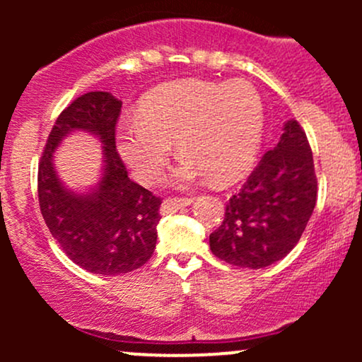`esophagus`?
<instances>
[{
	"instance_id": "esophagus-1",
	"label": "esophagus",
	"mask_w": 362,
	"mask_h": 362,
	"mask_svg": "<svg viewBox=\"0 0 362 362\" xmlns=\"http://www.w3.org/2000/svg\"><path fill=\"white\" fill-rule=\"evenodd\" d=\"M190 204H192V199H189V197H187V199H178V197L167 199V201L161 204V213H163V214L175 213V211L180 209V207L190 206Z\"/></svg>"
}]
</instances>
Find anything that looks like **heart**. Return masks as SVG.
Returning <instances> with one entry per match:
<instances>
[{
	"label": "heart",
	"mask_w": 362,
	"mask_h": 362,
	"mask_svg": "<svg viewBox=\"0 0 362 362\" xmlns=\"http://www.w3.org/2000/svg\"><path fill=\"white\" fill-rule=\"evenodd\" d=\"M264 132V103L248 81L184 80L146 95L138 119L117 131V149L132 175L151 184L173 149L184 153L173 182L236 180L252 167Z\"/></svg>",
	"instance_id": "b5f03b06"
}]
</instances>
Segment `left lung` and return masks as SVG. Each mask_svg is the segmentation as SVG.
<instances>
[{"mask_svg":"<svg viewBox=\"0 0 362 362\" xmlns=\"http://www.w3.org/2000/svg\"><path fill=\"white\" fill-rule=\"evenodd\" d=\"M317 204L313 155L298 120L284 124L238 194L226 204L221 226L209 235L211 252L226 264L264 269L300 242Z\"/></svg>","mask_w":362,"mask_h":362,"instance_id":"8db88e82","label":"left lung"}]
</instances>
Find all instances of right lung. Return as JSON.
Returning <instances> with one entry per match:
<instances>
[{
	"instance_id": "obj_1",
	"label": "right lung",
	"mask_w": 362,
	"mask_h": 362,
	"mask_svg": "<svg viewBox=\"0 0 362 362\" xmlns=\"http://www.w3.org/2000/svg\"><path fill=\"white\" fill-rule=\"evenodd\" d=\"M122 102L109 91H88L73 100L54 124L39 163L40 213L66 255L85 271L119 276L151 259L156 247L161 199L132 182L115 149ZM74 130L104 144L101 182L85 194L66 189L53 168V151Z\"/></svg>"
}]
</instances>
